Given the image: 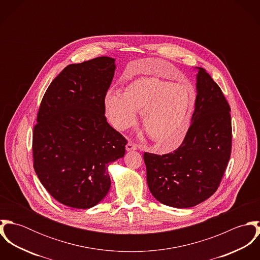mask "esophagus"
<instances>
[{
  "label": "esophagus",
  "mask_w": 260,
  "mask_h": 260,
  "mask_svg": "<svg viewBox=\"0 0 260 260\" xmlns=\"http://www.w3.org/2000/svg\"><path fill=\"white\" fill-rule=\"evenodd\" d=\"M137 148H138L137 144H135V143H133V142H128V143L126 144V150H127V151L136 150Z\"/></svg>",
  "instance_id": "obj_1"
}]
</instances>
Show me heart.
Here are the masks:
<instances>
[{
	"label": "heart",
	"instance_id": "heart-1",
	"mask_svg": "<svg viewBox=\"0 0 260 260\" xmlns=\"http://www.w3.org/2000/svg\"><path fill=\"white\" fill-rule=\"evenodd\" d=\"M195 104L193 87L157 77L133 81L124 94L110 89L104 98V111L112 126L125 130L132 126L140 111L149 137L168 150L185 139Z\"/></svg>",
	"mask_w": 260,
	"mask_h": 260
}]
</instances>
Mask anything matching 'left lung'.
<instances>
[{
	"label": "left lung",
	"instance_id": "obj_1",
	"mask_svg": "<svg viewBox=\"0 0 260 260\" xmlns=\"http://www.w3.org/2000/svg\"><path fill=\"white\" fill-rule=\"evenodd\" d=\"M197 69L195 110L182 144L168 154L144 153L150 192L176 208L195 206L214 194L231 154L230 106L211 76Z\"/></svg>",
	"mask_w": 260,
	"mask_h": 260
}]
</instances>
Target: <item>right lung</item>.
Listing matches in <instances>:
<instances>
[{
  "label": "right lung",
  "mask_w": 260,
  "mask_h": 260,
  "mask_svg": "<svg viewBox=\"0 0 260 260\" xmlns=\"http://www.w3.org/2000/svg\"><path fill=\"white\" fill-rule=\"evenodd\" d=\"M115 60L98 57L71 64L48 87L33 132L34 169L60 203L78 209L108 193V166L125 154L127 140L108 124L104 98Z\"/></svg>",
  "instance_id": "1"
}]
</instances>
